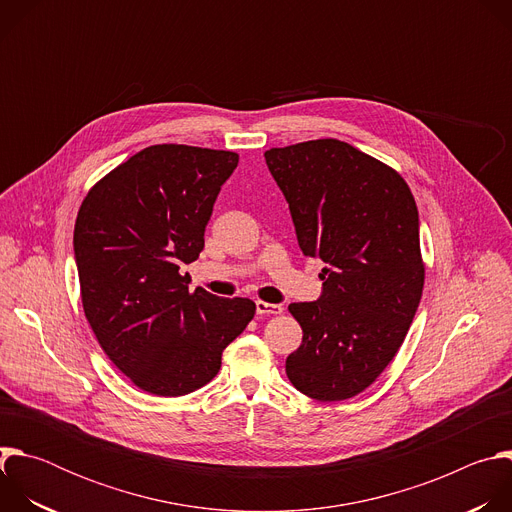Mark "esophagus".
<instances>
[{
    "label": "esophagus",
    "mask_w": 512,
    "mask_h": 512,
    "mask_svg": "<svg viewBox=\"0 0 512 512\" xmlns=\"http://www.w3.org/2000/svg\"><path fill=\"white\" fill-rule=\"evenodd\" d=\"M255 310L259 316H279L283 312L281 306L277 304H267V302H257L255 304Z\"/></svg>",
    "instance_id": "34e87169"
}]
</instances>
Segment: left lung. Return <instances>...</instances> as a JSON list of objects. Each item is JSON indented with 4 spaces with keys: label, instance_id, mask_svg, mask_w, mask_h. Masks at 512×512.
<instances>
[{
    "label": "left lung",
    "instance_id": "8db88e82",
    "mask_svg": "<svg viewBox=\"0 0 512 512\" xmlns=\"http://www.w3.org/2000/svg\"><path fill=\"white\" fill-rule=\"evenodd\" d=\"M265 162L300 249L326 263L322 296L289 304L304 338L287 379L316 401L350 399L387 369L421 300L415 198L399 172L340 139L271 148Z\"/></svg>",
    "mask_w": 512,
    "mask_h": 512
}]
</instances>
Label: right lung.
<instances>
[{"label": "right lung", "mask_w": 512, "mask_h": 512, "mask_svg": "<svg viewBox=\"0 0 512 512\" xmlns=\"http://www.w3.org/2000/svg\"><path fill=\"white\" fill-rule=\"evenodd\" d=\"M239 154L150 145L101 178L75 223L85 316L115 367L141 391L188 395L221 369L255 304L188 289L204 229Z\"/></svg>", "instance_id": "right-lung-1"}]
</instances>
